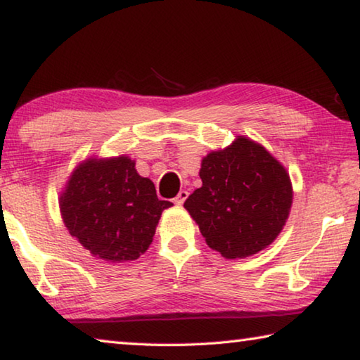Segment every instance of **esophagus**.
Wrapping results in <instances>:
<instances>
[{"mask_svg":"<svg viewBox=\"0 0 360 360\" xmlns=\"http://www.w3.org/2000/svg\"><path fill=\"white\" fill-rule=\"evenodd\" d=\"M187 197H188V192H187V191H181V192L178 193V197L174 198V203L181 206L182 203L186 202V198H187Z\"/></svg>","mask_w":360,"mask_h":360,"instance_id":"1","label":"esophagus"}]
</instances>
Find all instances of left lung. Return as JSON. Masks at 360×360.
I'll use <instances>...</instances> for the list:
<instances>
[{
  "label": "left lung",
  "mask_w": 360,
  "mask_h": 360,
  "mask_svg": "<svg viewBox=\"0 0 360 360\" xmlns=\"http://www.w3.org/2000/svg\"><path fill=\"white\" fill-rule=\"evenodd\" d=\"M200 178L202 187L188 195L184 208L211 249L243 259L271 245L292 205L289 174L275 157L238 138L203 158Z\"/></svg>",
  "instance_id": "obj_1"
}]
</instances>
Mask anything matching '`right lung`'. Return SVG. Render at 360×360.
Segmentation results:
<instances>
[{
	"mask_svg": "<svg viewBox=\"0 0 360 360\" xmlns=\"http://www.w3.org/2000/svg\"><path fill=\"white\" fill-rule=\"evenodd\" d=\"M172 205L158 200L154 182L141 178L125 155L85 160L60 197L71 236L109 262L138 259L152 243L162 211Z\"/></svg>",
	"mask_w": 360,
	"mask_h": 360,
	"instance_id": "add662e5",
	"label": "right lung"
}]
</instances>
